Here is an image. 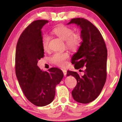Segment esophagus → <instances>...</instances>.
<instances>
[{"mask_svg":"<svg viewBox=\"0 0 122 122\" xmlns=\"http://www.w3.org/2000/svg\"><path fill=\"white\" fill-rule=\"evenodd\" d=\"M62 71H63V73L64 74V76H66V71L64 69H62Z\"/></svg>","mask_w":122,"mask_h":122,"instance_id":"1","label":"esophagus"}]
</instances>
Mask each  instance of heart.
<instances>
[{
	"label": "heart",
	"instance_id": "heart-1",
	"mask_svg": "<svg viewBox=\"0 0 122 122\" xmlns=\"http://www.w3.org/2000/svg\"><path fill=\"white\" fill-rule=\"evenodd\" d=\"M52 32L60 38L66 40V46L72 50H77L82 45V36L79 33H73V30L66 25H60L53 29ZM49 41L50 37L46 34L44 35L41 39V45L44 51L49 50ZM69 58V54L67 52H55L50 57V61L57 66L63 67L66 66V61Z\"/></svg>",
	"mask_w": 122,
	"mask_h": 122
}]
</instances>
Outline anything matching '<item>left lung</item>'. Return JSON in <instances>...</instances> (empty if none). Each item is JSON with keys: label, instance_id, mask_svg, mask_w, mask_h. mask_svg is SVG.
Wrapping results in <instances>:
<instances>
[{"label": "left lung", "instance_id": "8db88e82", "mask_svg": "<svg viewBox=\"0 0 122 122\" xmlns=\"http://www.w3.org/2000/svg\"><path fill=\"white\" fill-rule=\"evenodd\" d=\"M75 24L81 29L83 41L71 62L76 69L85 67L84 75L68 71V76H73L77 84L72 91L74 100L86 104L92 102L100 95L107 80V51L100 31L84 18H73L68 24Z\"/></svg>", "mask_w": 122, "mask_h": 122}]
</instances>
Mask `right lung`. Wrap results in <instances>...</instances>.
I'll use <instances>...</instances> for the list:
<instances>
[{"mask_svg": "<svg viewBox=\"0 0 122 122\" xmlns=\"http://www.w3.org/2000/svg\"><path fill=\"white\" fill-rule=\"evenodd\" d=\"M46 20H35L20 35L16 46L15 71L25 97L37 107H44L52 102L56 87L62 79L60 69L52 68L42 71L37 66L38 60L43 58L41 45L42 28Z\"/></svg>", "mask_w": 122, "mask_h": 122, "instance_id": "add662e5", "label": "right lung"}]
</instances>
